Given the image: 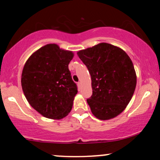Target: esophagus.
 <instances>
[{
    "mask_svg": "<svg viewBox=\"0 0 160 160\" xmlns=\"http://www.w3.org/2000/svg\"><path fill=\"white\" fill-rule=\"evenodd\" d=\"M78 86H79V87H80V86H81V82H78Z\"/></svg>",
    "mask_w": 160,
    "mask_h": 160,
    "instance_id": "34e87169",
    "label": "esophagus"
}]
</instances>
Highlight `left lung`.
Returning <instances> with one entry per match:
<instances>
[{
	"mask_svg": "<svg viewBox=\"0 0 160 160\" xmlns=\"http://www.w3.org/2000/svg\"><path fill=\"white\" fill-rule=\"evenodd\" d=\"M91 76L92 95L87 99L92 114L101 120L114 118L126 109L137 83L132 62L126 52L100 43L78 52Z\"/></svg>",
	"mask_w": 160,
	"mask_h": 160,
	"instance_id": "1",
	"label": "left lung"
}]
</instances>
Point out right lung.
<instances>
[{"instance_id":"obj_1","label":"right lung","mask_w":160,"mask_h":160,"mask_svg":"<svg viewBox=\"0 0 160 160\" xmlns=\"http://www.w3.org/2000/svg\"><path fill=\"white\" fill-rule=\"evenodd\" d=\"M74 54L56 43L40 47L28 58L22 88L30 105L42 116L61 120L68 115L78 93L68 69Z\"/></svg>"}]
</instances>
